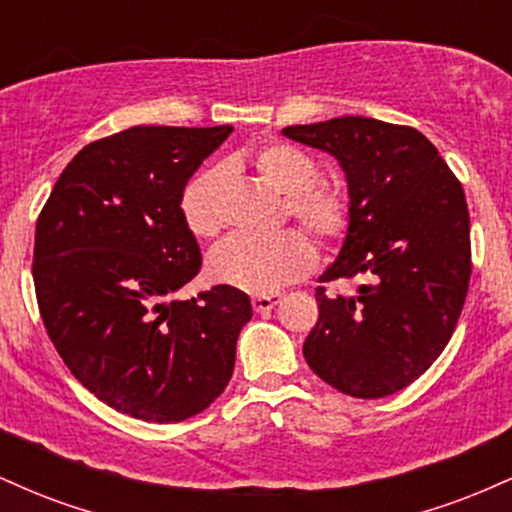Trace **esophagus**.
<instances>
[{
	"mask_svg": "<svg viewBox=\"0 0 512 512\" xmlns=\"http://www.w3.org/2000/svg\"><path fill=\"white\" fill-rule=\"evenodd\" d=\"M279 301H281L279 293H267V296H252V310H255V313H267V310H272Z\"/></svg>",
	"mask_w": 512,
	"mask_h": 512,
	"instance_id": "1",
	"label": "esophagus"
}]
</instances>
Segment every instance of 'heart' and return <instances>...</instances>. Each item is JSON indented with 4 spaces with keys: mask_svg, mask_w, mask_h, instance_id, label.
<instances>
[{
    "mask_svg": "<svg viewBox=\"0 0 512 512\" xmlns=\"http://www.w3.org/2000/svg\"><path fill=\"white\" fill-rule=\"evenodd\" d=\"M252 168L274 192L284 195V219L298 221L322 245H337L351 226V199L339 185L320 180V166L308 151L289 142H264L252 154ZM223 168L202 170L180 197V214L192 236L214 238L223 226L219 192ZM315 248L301 231L269 238L231 236L211 250L207 269L231 289L267 296L315 267Z\"/></svg>",
    "mask_w": 512,
    "mask_h": 512,
    "instance_id": "1",
    "label": "heart"
}]
</instances>
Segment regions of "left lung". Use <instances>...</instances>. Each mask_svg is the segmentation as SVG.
I'll return each mask as SVG.
<instances>
[{
    "label": "left lung",
    "mask_w": 512,
    "mask_h": 512,
    "mask_svg": "<svg viewBox=\"0 0 512 512\" xmlns=\"http://www.w3.org/2000/svg\"><path fill=\"white\" fill-rule=\"evenodd\" d=\"M281 132L332 154L349 182V233L320 281L368 279L358 296L317 286L305 361L344 395H392L431 368L467 298L472 245L460 180L407 125L356 115Z\"/></svg>",
    "instance_id": "8db88e82"
}]
</instances>
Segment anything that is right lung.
Instances as JSON below:
<instances>
[{
    "label": "right lung",
    "instance_id": "obj_1",
    "mask_svg": "<svg viewBox=\"0 0 512 512\" xmlns=\"http://www.w3.org/2000/svg\"><path fill=\"white\" fill-rule=\"evenodd\" d=\"M231 132L149 125L96 139L35 223L33 284L50 342L88 392L134 419H190L233 375L250 298L219 284L173 301L202 269L180 197Z\"/></svg>",
    "mask_w": 512,
    "mask_h": 512
}]
</instances>
